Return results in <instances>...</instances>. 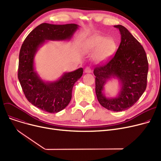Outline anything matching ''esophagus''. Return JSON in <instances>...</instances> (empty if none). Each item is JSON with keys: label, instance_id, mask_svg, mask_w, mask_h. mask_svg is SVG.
Returning <instances> with one entry per match:
<instances>
[{"label": "esophagus", "instance_id": "obj_1", "mask_svg": "<svg viewBox=\"0 0 161 161\" xmlns=\"http://www.w3.org/2000/svg\"><path fill=\"white\" fill-rule=\"evenodd\" d=\"M84 72H85L86 73H91V68L89 67H87L85 69V70H84Z\"/></svg>", "mask_w": 161, "mask_h": 161}]
</instances>
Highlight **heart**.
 Returning a JSON list of instances; mask_svg holds the SVG:
<instances>
[{
	"label": "heart",
	"instance_id": "b5f03b06",
	"mask_svg": "<svg viewBox=\"0 0 161 161\" xmlns=\"http://www.w3.org/2000/svg\"><path fill=\"white\" fill-rule=\"evenodd\" d=\"M117 44L112 38L94 35L84 42L83 52L86 54L95 53V60L98 63L106 62L115 52Z\"/></svg>",
	"mask_w": 161,
	"mask_h": 161
}]
</instances>
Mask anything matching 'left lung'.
<instances>
[{"mask_svg": "<svg viewBox=\"0 0 161 161\" xmlns=\"http://www.w3.org/2000/svg\"><path fill=\"white\" fill-rule=\"evenodd\" d=\"M114 27L120 32V45L111 60L95 68L93 72L99 103L109 110L121 112L132 106L144 92L148 61L144 49L132 34L121 25H114ZM113 79L119 81L120 90L116 97H106L104 86Z\"/></svg>", "mask_w": 161, "mask_h": 161, "instance_id": "obj_1", "label": "left lung"}]
</instances>
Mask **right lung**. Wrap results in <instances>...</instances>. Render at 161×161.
<instances>
[{"label":"right lung","instance_id":"right-lung-1","mask_svg":"<svg viewBox=\"0 0 161 161\" xmlns=\"http://www.w3.org/2000/svg\"><path fill=\"white\" fill-rule=\"evenodd\" d=\"M79 27L74 23H42L29 34L21 46L19 55V81L29 102L44 112L57 113L69 105L74 85L81 77L83 69L64 72L58 80L46 81L35 69L36 53L47 41L70 40Z\"/></svg>","mask_w":161,"mask_h":161}]
</instances>
